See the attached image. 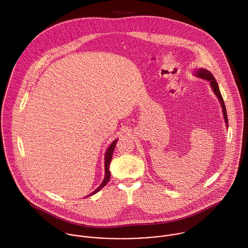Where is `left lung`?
Here are the masks:
<instances>
[{"label": "left lung", "mask_w": 248, "mask_h": 248, "mask_svg": "<svg viewBox=\"0 0 248 248\" xmlns=\"http://www.w3.org/2000/svg\"><path fill=\"white\" fill-rule=\"evenodd\" d=\"M194 72H195V75L197 77H200V78L204 79V80H208L210 82L213 92L215 93V94L217 95V97L218 98V100L220 102V106L222 108V112H223L224 120H225V123H226V127L228 128V119H227V114H226V108H225V105H224L222 96H221L219 89H218V85H217L215 77L213 76V74L210 71H207L205 69H199V70H196Z\"/></svg>", "instance_id": "8db88e82"}]
</instances>
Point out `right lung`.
Wrapping results in <instances>:
<instances>
[{"instance_id": "right-lung-1", "label": "right lung", "mask_w": 248, "mask_h": 248, "mask_svg": "<svg viewBox=\"0 0 248 248\" xmlns=\"http://www.w3.org/2000/svg\"><path fill=\"white\" fill-rule=\"evenodd\" d=\"M117 142V140H115L114 141H112V143L108 146V148L107 149L106 154H105V177L102 181V183L99 185V187L94 190L92 194H90L89 196L87 197H90V196H93L94 194H96L98 191H100L107 183L108 182L109 180V177H110V173H109V163H110V160H111V156H112V154H113V151H114V147H115V144Z\"/></svg>"}]
</instances>
